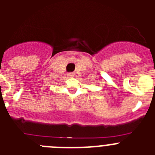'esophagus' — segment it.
<instances>
[{
  "label": "esophagus",
  "instance_id": "esophagus-1",
  "mask_svg": "<svg viewBox=\"0 0 155 155\" xmlns=\"http://www.w3.org/2000/svg\"><path fill=\"white\" fill-rule=\"evenodd\" d=\"M67 76H68V78H74V73H68V74H67Z\"/></svg>",
  "mask_w": 155,
  "mask_h": 155
}]
</instances>
